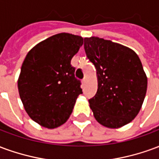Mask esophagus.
I'll use <instances>...</instances> for the list:
<instances>
[{"instance_id":"1","label":"esophagus","mask_w":159,"mask_h":159,"mask_svg":"<svg viewBox=\"0 0 159 159\" xmlns=\"http://www.w3.org/2000/svg\"><path fill=\"white\" fill-rule=\"evenodd\" d=\"M86 82H87V78L86 77H84L83 81H82V83H83V84H85V83H86Z\"/></svg>"}]
</instances>
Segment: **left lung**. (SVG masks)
Returning <instances> with one entry per match:
<instances>
[{"label":"left lung","instance_id":"left-lung-1","mask_svg":"<svg viewBox=\"0 0 159 159\" xmlns=\"http://www.w3.org/2000/svg\"><path fill=\"white\" fill-rule=\"evenodd\" d=\"M84 49L96 69L98 89L89 100L94 118L109 129L129 123L147 93V77L139 56L128 47L96 36L84 38Z\"/></svg>","mask_w":159,"mask_h":159}]
</instances>
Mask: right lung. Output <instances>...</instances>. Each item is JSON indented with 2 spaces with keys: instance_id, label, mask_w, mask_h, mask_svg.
I'll return each instance as SVG.
<instances>
[{
  "instance_id": "obj_1",
  "label": "right lung",
  "mask_w": 159,
  "mask_h": 159,
  "mask_svg": "<svg viewBox=\"0 0 159 159\" xmlns=\"http://www.w3.org/2000/svg\"><path fill=\"white\" fill-rule=\"evenodd\" d=\"M83 44L82 36L59 33L39 42L27 53L18 89L25 111L41 126L54 129L64 124L83 93L70 65Z\"/></svg>"
}]
</instances>
